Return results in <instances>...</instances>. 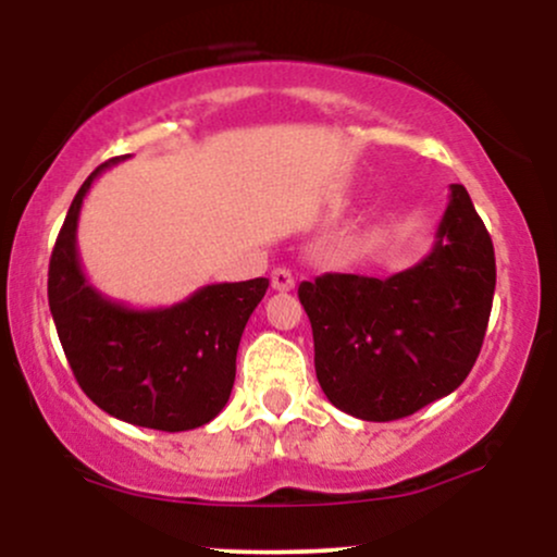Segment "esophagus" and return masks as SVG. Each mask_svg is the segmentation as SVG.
<instances>
[{
  "label": "esophagus",
  "instance_id": "34e87169",
  "mask_svg": "<svg viewBox=\"0 0 557 557\" xmlns=\"http://www.w3.org/2000/svg\"><path fill=\"white\" fill-rule=\"evenodd\" d=\"M293 285H296V277H293L290 270H285V267H277V270L272 272V287H274V290H280V293L293 290Z\"/></svg>",
  "mask_w": 557,
  "mask_h": 557
}]
</instances>
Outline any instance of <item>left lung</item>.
<instances>
[{"mask_svg": "<svg viewBox=\"0 0 557 557\" xmlns=\"http://www.w3.org/2000/svg\"><path fill=\"white\" fill-rule=\"evenodd\" d=\"M492 296L495 248L456 183L434 248L411 270L298 285L327 400L356 419L395 421L450 395L482 350Z\"/></svg>", "mask_w": 557, "mask_h": 557, "instance_id": "8db88e82", "label": "left lung"}]
</instances>
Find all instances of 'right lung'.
<instances>
[{
  "instance_id": "obj_1",
  "label": "right lung",
  "mask_w": 557,
  "mask_h": 557,
  "mask_svg": "<svg viewBox=\"0 0 557 557\" xmlns=\"http://www.w3.org/2000/svg\"><path fill=\"white\" fill-rule=\"evenodd\" d=\"M112 162L99 164L70 203L49 259V309L70 369L101 411L146 430L185 432L225 408L248 317L270 280L216 283L168 309H127L83 274L78 216L83 198Z\"/></svg>"
}]
</instances>
